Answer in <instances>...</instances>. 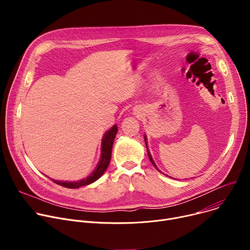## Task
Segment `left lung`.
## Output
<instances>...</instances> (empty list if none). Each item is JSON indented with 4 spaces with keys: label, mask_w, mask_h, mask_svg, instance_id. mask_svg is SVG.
Returning <instances> with one entry per match:
<instances>
[{
    "label": "left lung",
    "mask_w": 250,
    "mask_h": 250,
    "mask_svg": "<svg viewBox=\"0 0 250 250\" xmlns=\"http://www.w3.org/2000/svg\"><path fill=\"white\" fill-rule=\"evenodd\" d=\"M145 141H146V149H147V154H148V157H149V159H150V161H151V163L153 164V166L158 170V168H157V166H156V164H155V162L153 161V159H152V157H151V154H150V152H149V150H148V148H147V138H146V136L145 135ZM159 171V170H158Z\"/></svg>",
    "instance_id": "obj_1"
}]
</instances>
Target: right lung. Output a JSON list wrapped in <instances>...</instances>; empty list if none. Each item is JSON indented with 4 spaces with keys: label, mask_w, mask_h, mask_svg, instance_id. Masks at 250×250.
<instances>
[{
    "label": "right lung",
    "mask_w": 250,
    "mask_h": 250,
    "mask_svg": "<svg viewBox=\"0 0 250 250\" xmlns=\"http://www.w3.org/2000/svg\"><path fill=\"white\" fill-rule=\"evenodd\" d=\"M118 132V126L115 125L112 128H110L104 134V137L102 139V148H101V158L100 161L96 167V169L87 177L85 179H82L80 181H74V182H63L58 180L51 179L54 183L63 186L65 188L69 189H77L86 185H89L95 181H97L99 178L104 173V171L108 168L111 156H112V148L114 145V140L116 137V134Z\"/></svg>",
    "instance_id": "1"
}]
</instances>
